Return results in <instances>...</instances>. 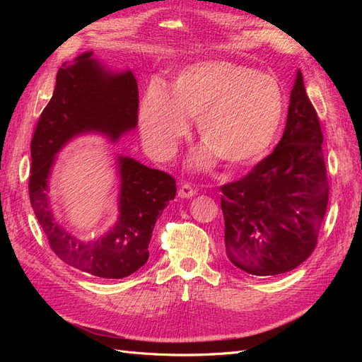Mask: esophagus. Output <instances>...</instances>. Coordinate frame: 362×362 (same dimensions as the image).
<instances>
[{
  "label": "esophagus",
  "mask_w": 362,
  "mask_h": 362,
  "mask_svg": "<svg viewBox=\"0 0 362 362\" xmlns=\"http://www.w3.org/2000/svg\"><path fill=\"white\" fill-rule=\"evenodd\" d=\"M196 193H198V192H196V189L193 187L192 184H189V182H182L180 190H178V196H180V198H182V199H185V198H193V196H194Z\"/></svg>",
  "instance_id": "esophagus-1"
}]
</instances>
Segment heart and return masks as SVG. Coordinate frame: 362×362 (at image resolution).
<instances>
[{
  "label": "heart",
  "instance_id": "obj_1",
  "mask_svg": "<svg viewBox=\"0 0 362 362\" xmlns=\"http://www.w3.org/2000/svg\"><path fill=\"white\" fill-rule=\"evenodd\" d=\"M286 110L275 76L231 62H202L185 68L172 86V98L151 86L141 98L139 122L148 146L168 157L198 119L206 145L201 163L218 157L229 166L258 160L275 140Z\"/></svg>",
  "mask_w": 362,
  "mask_h": 362
}]
</instances>
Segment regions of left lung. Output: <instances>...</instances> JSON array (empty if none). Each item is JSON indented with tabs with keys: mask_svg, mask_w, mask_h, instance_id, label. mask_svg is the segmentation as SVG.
<instances>
[{
	"mask_svg": "<svg viewBox=\"0 0 362 362\" xmlns=\"http://www.w3.org/2000/svg\"><path fill=\"white\" fill-rule=\"evenodd\" d=\"M322 145L319 117L298 71L275 151L221 187L225 247L238 269L281 275L313 254L329 198Z\"/></svg>",
	"mask_w": 362,
	"mask_h": 362,
	"instance_id": "obj_1",
	"label": "left lung"
}]
</instances>
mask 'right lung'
I'll return each mask as SVG.
<instances>
[{"label": "right lung", "mask_w": 362, "mask_h": 362, "mask_svg": "<svg viewBox=\"0 0 362 362\" xmlns=\"http://www.w3.org/2000/svg\"><path fill=\"white\" fill-rule=\"evenodd\" d=\"M137 112L139 89L133 72L108 74L92 59V52H84L62 64L56 89L31 139L28 193L49 247L66 264L103 279L129 276L148 261L152 229L177 194L175 178L133 158L119 157V221L104 237L83 242L54 218L48 177L54 156L74 136L98 131L117 140L136 128Z\"/></svg>", "instance_id": "right-lung-1"}]
</instances>
